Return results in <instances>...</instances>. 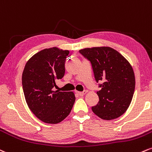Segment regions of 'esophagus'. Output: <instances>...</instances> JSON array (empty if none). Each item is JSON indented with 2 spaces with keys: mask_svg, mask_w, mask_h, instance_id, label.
<instances>
[{
  "mask_svg": "<svg viewBox=\"0 0 152 152\" xmlns=\"http://www.w3.org/2000/svg\"><path fill=\"white\" fill-rule=\"evenodd\" d=\"M86 92H87L86 90H84L83 92H78L77 93H78V94H79L80 96H83V95H85V94H86Z\"/></svg>",
  "mask_w": 152,
  "mask_h": 152,
  "instance_id": "34e87169",
  "label": "esophagus"
}]
</instances>
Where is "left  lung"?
<instances>
[{"label":"left lung","mask_w":152,"mask_h":152,"mask_svg":"<svg viewBox=\"0 0 152 152\" xmlns=\"http://www.w3.org/2000/svg\"><path fill=\"white\" fill-rule=\"evenodd\" d=\"M79 53L90 62L99 102L92 112L102 119L111 120L122 115L129 107L135 89V77L129 62L113 48H85Z\"/></svg>","instance_id":"1"}]
</instances>
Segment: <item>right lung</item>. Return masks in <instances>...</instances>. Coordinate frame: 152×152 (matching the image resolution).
Here are the masks:
<instances>
[{
  "mask_svg": "<svg viewBox=\"0 0 152 152\" xmlns=\"http://www.w3.org/2000/svg\"><path fill=\"white\" fill-rule=\"evenodd\" d=\"M69 50H42L27 62L22 75L23 90L28 107L39 119L58 124L65 119L75 101L72 92L53 90L65 75Z\"/></svg>",
  "mask_w": 152,
  "mask_h": 152,
  "instance_id": "1",
  "label": "right lung"
}]
</instances>
